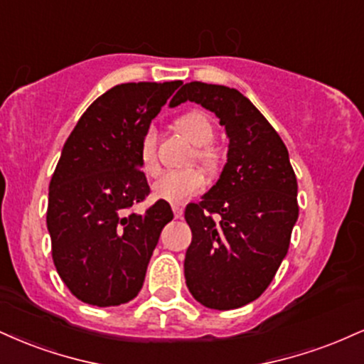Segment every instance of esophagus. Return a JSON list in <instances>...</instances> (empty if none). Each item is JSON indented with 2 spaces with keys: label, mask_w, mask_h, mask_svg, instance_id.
I'll return each mask as SVG.
<instances>
[{
  "label": "esophagus",
  "mask_w": 364,
  "mask_h": 364,
  "mask_svg": "<svg viewBox=\"0 0 364 364\" xmlns=\"http://www.w3.org/2000/svg\"><path fill=\"white\" fill-rule=\"evenodd\" d=\"M173 212H174V217H181L183 215V207L178 205V203H174Z\"/></svg>",
  "instance_id": "34e87169"
}]
</instances>
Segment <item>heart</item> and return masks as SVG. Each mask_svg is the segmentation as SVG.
Masks as SVG:
<instances>
[{
	"instance_id": "b5f03b06",
	"label": "heart",
	"mask_w": 364,
	"mask_h": 364,
	"mask_svg": "<svg viewBox=\"0 0 364 364\" xmlns=\"http://www.w3.org/2000/svg\"><path fill=\"white\" fill-rule=\"evenodd\" d=\"M174 127L188 141L196 145L195 157L207 169L215 168L217 154L214 149L207 147L214 140V127L205 112L191 111L179 116ZM140 164L147 176H156L159 173V162L156 157V139L147 133L140 145ZM205 186V176L200 169L191 168L185 171H168L154 183V196L171 203H183L191 196L198 195Z\"/></svg>"
}]
</instances>
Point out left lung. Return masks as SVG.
Segmentation results:
<instances>
[{"instance_id": "1", "label": "left lung", "mask_w": 364, "mask_h": 364, "mask_svg": "<svg viewBox=\"0 0 364 364\" xmlns=\"http://www.w3.org/2000/svg\"><path fill=\"white\" fill-rule=\"evenodd\" d=\"M186 101L214 112L229 136L219 181L186 205V286L203 306L235 310L262 296L287 255L298 181L279 133L241 92L190 82L169 106Z\"/></svg>"}]
</instances>
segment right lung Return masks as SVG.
Segmentation results:
<instances>
[{"mask_svg": "<svg viewBox=\"0 0 364 364\" xmlns=\"http://www.w3.org/2000/svg\"><path fill=\"white\" fill-rule=\"evenodd\" d=\"M121 83L87 107L49 183L48 231L53 262L70 292L94 306L135 298L162 228L173 220L166 200L133 210L150 188L140 145L150 123L181 85Z\"/></svg>", "mask_w": 364, "mask_h": 364, "instance_id": "right-lung-1", "label": "right lung"}]
</instances>
